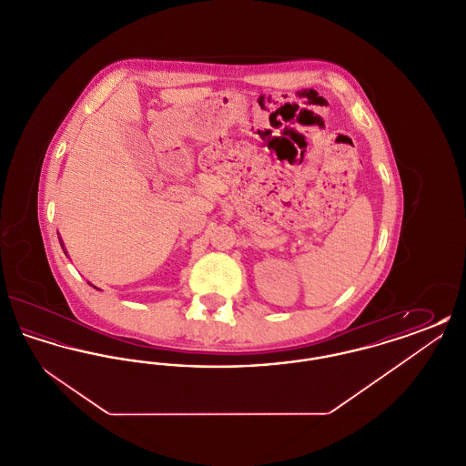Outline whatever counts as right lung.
Instances as JSON below:
<instances>
[{
  "label": "right lung",
  "mask_w": 466,
  "mask_h": 466,
  "mask_svg": "<svg viewBox=\"0 0 466 466\" xmlns=\"http://www.w3.org/2000/svg\"><path fill=\"white\" fill-rule=\"evenodd\" d=\"M59 241H61V239H59ZM61 246H63V244H61ZM94 289H96V287H94Z\"/></svg>",
  "instance_id": "right-lung-1"
}]
</instances>
